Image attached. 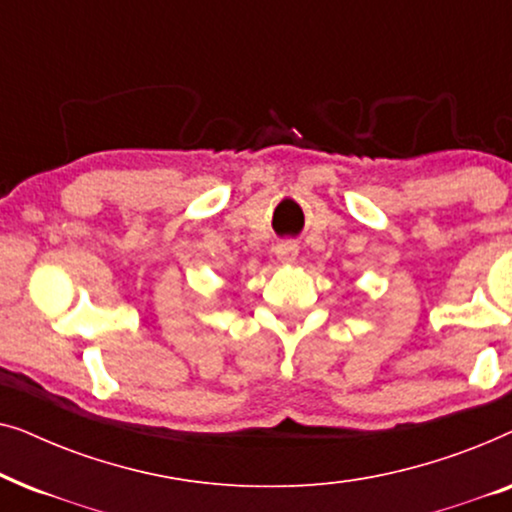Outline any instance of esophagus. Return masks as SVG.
<instances>
[{
	"label": "esophagus",
	"instance_id": "34e87169",
	"mask_svg": "<svg viewBox=\"0 0 512 512\" xmlns=\"http://www.w3.org/2000/svg\"><path fill=\"white\" fill-rule=\"evenodd\" d=\"M296 254H298V247L293 242L277 244V258H279V261H293Z\"/></svg>",
	"mask_w": 512,
	"mask_h": 512
}]
</instances>
